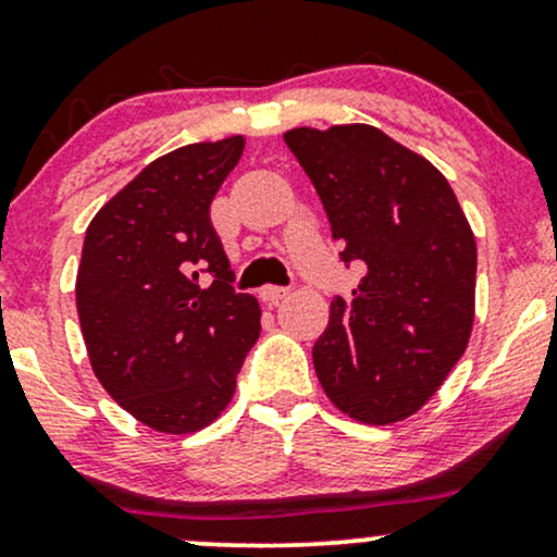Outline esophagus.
<instances>
[{"instance_id": "esophagus-1", "label": "esophagus", "mask_w": 557, "mask_h": 557, "mask_svg": "<svg viewBox=\"0 0 557 557\" xmlns=\"http://www.w3.org/2000/svg\"><path fill=\"white\" fill-rule=\"evenodd\" d=\"M287 296H290V287H280V285L261 287V298H264L267 304H280V300Z\"/></svg>"}]
</instances>
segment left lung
I'll return each instance as SVG.
<instances>
[{
	"label": "left lung",
	"instance_id": "left-lung-1",
	"mask_svg": "<svg viewBox=\"0 0 557 557\" xmlns=\"http://www.w3.org/2000/svg\"><path fill=\"white\" fill-rule=\"evenodd\" d=\"M327 212L341 259L363 261L314 343L327 398L361 424H395L437 393L474 327L476 240L445 175L372 125L285 133Z\"/></svg>",
	"mask_w": 557,
	"mask_h": 557
}]
</instances>
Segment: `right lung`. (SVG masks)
<instances>
[{
	"instance_id": "1",
	"label": "right lung",
	"mask_w": 557,
	"mask_h": 557,
	"mask_svg": "<svg viewBox=\"0 0 557 557\" xmlns=\"http://www.w3.org/2000/svg\"><path fill=\"white\" fill-rule=\"evenodd\" d=\"M246 138L154 159L96 212L75 304L96 380L164 434L209 426L235 393L261 332L259 300L233 290L209 207Z\"/></svg>"
}]
</instances>
